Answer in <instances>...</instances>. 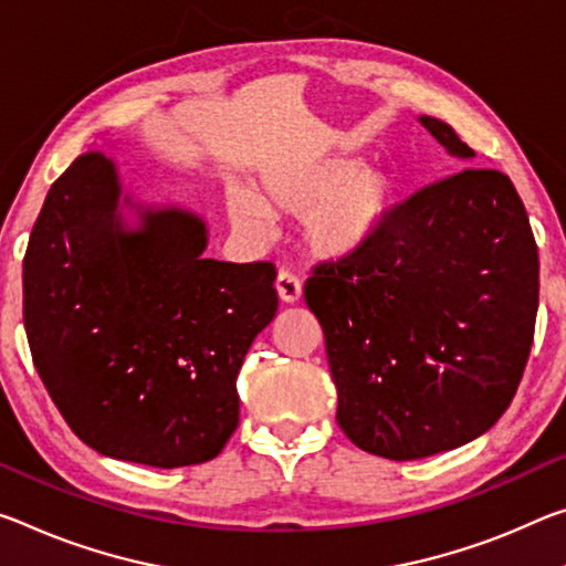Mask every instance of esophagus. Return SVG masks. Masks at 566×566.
<instances>
[{
  "label": "esophagus",
  "instance_id": "esophagus-1",
  "mask_svg": "<svg viewBox=\"0 0 566 566\" xmlns=\"http://www.w3.org/2000/svg\"><path fill=\"white\" fill-rule=\"evenodd\" d=\"M274 286H276V294H280V300L284 304L300 302V297H302V282L292 272H280V274H276Z\"/></svg>",
  "mask_w": 566,
  "mask_h": 566
}]
</instances>
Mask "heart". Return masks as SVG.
Wrapping results in <instances>:
<instances>
[{
	"label": "heart",
	"instance_id": "obj_1",
	"mask_svg": "<svg viewBox=\"0 0 566 566\" xmlns=\"http://www.w3.org/2000/svg\"><path fill=\"white\" fill-rule=\"evenodd\" d=\"M392 184L382 170L355 158H325L272 170L254 196L234 188L227 196L229 219L239 229L262 231L269 213L302 218L307 247L319 256L347 259L380 237L390 217Z\"/></svg>",
	"mask_w": 566,
	"mask_h": 566
}]
</instances>
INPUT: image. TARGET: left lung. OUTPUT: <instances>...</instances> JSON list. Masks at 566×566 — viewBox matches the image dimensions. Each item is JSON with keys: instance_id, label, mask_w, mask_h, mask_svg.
Masks as SVG:
<instances>
[{"instance_id": "left-lung-1", "label": "left lung", "mask_w": 566, "mask_h": 566, "mask_svg": "<svg viewBox=\"0 0 566 566\" xmlns=\"http://www.w3.org/2000/svg\"><path fill=\"white\" fill-rule=\"evenodd\" d=\"M420 125L459 160L451 125ZM325 332L337 423L390 461L465 446L504 416L539 307V251L514 184L465 166L390 211L360 254L304 284Z\"/></svg>"}]
</instances>
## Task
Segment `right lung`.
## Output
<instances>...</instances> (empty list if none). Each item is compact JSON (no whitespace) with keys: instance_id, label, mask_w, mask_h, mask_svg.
<instances>
[{"instance_id":"add662e5","label":"right lung","mask_w":566,"mask_h":566,"mask_svg":"<svg viewBox=\"0 0 566 566\" xmlns=\"http://www.w3.org/2000/svg\"><path fill=\"white\" fill-rule=\"evenodd\" d=\"M206 244L199 213L136 201L101 150L44 199L22 264L27 339L62 418L107 459L203 463L239 426L237 378L276 315V269L206 259Z\"/></svg>"}]
</instances>
